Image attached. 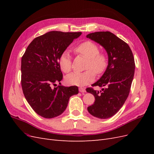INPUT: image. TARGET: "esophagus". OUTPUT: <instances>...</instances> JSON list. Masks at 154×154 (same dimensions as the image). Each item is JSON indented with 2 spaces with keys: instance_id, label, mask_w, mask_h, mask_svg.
<instances>
[{
  "instance_id": "34e87169",
  "label": "esophagus",
  "mask_w": 154,
  "mask_h": 154,
  "mask_svg": "<svg viewBox=\"0 0 154 154\" xmlns=\"http://www.w3.org/2000/svg\"><path fill=\"white\" fill-rule=\"evenodd\" d=\"M79 91H80V92H85L86 90H85V88H84L80 87V88H79Z\"/></svg>"
}]
</instances>
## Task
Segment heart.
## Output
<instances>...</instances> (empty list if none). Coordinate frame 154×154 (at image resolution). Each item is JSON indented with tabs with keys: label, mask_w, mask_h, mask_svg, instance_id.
<instances>
[{
	"label": "heart",
	"mask_w": 154,
	"mask_h": 154,
	"mask_svg": "<svg viewBox=\"0 0 154 154\" xmlns=\"http://www.w3.org/2000/svg\"><path fill=\"white\" fill-rule=\"evenodd\" d=\"M78 54L88 58L86 65L87 71L74 72L66 77V82L69 85L84 86L94 80L95 72L97 74L103 73L108 66V58L103 53H100V49L95 43L86 41L78 45L74 49ZM59 66L62 71L67 73L72 67L71 57L68 51H64L59 58Z\"/></svg>",
	"instance_id": "heart-1"
}]
</instances>
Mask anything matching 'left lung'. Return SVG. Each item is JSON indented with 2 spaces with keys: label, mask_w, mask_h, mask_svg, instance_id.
<instances>
[{
  "label": "left lung",
  "mask_w": 154,
  "mask_h": 154,
  "mask_svg": "<svg viewBox=\"0 0 154 154\" xmlns=\"http://www.w3.org/2000/svg\"><path fill=\"white\" fill-rule=\"evenodd\" d=\"M86 36L101 45L108 55L105 72L92 85L105 88L102 91L87 88L95 97L87 110L96 118L107 119L118 112L128 96L135 71L134 56L129 45L109 31L92 32Z\"/></svg>",
  "instance_id": "obj_1"
}]
</instances>
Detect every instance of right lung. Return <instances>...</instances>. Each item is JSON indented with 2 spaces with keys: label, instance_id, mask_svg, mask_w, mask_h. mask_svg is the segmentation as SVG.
Listing matches in <instances>:
<instances>
[{
  "label": "right lung",
  "instance_id": "1",
  "mask_svg": "<svg viewBox=\"0 0 154 154\" xmlns=\"http://www.w3.org/2000/svg\"><path fill=\"white\" fill-rule=\"evenodd\" d=\"M82 32L53 31L36 37L21 60V84L27 101L36 114L53 118L66 109L70 97L78 94L76 86L51 87L62 80L59 58Z\"/></svg>",
  "mask_w": 154,
  "mask_h": 154
}]
</instances>
